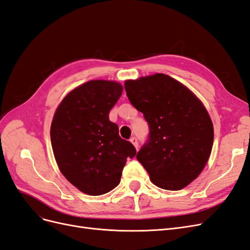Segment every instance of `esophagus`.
I'll return each mask as SVG.
<instances>
[{"label": "esophagus", "mask_w": 250, "mask_h": 250, "mask_svg": "<svg viewBox=\"0 0 250 250\" xmlns=\"http://www.w3.org/2000/svg\"><path fill=\"white\" fill-rule=\"evenodd\" d=\"M130 142L132 143V145L135 147V149L138 150V148H139V142H138V139L133 137V138H131V139H130Z\"/></svg>", "instance_id": "34e87169"}]
</instances>
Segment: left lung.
<instances>
[{"mask_svg": "<svg viewBox=\"0 0 250 250\" xmlns=\"http://www.w3.org/2000/svg\"><path fill=\"white\" fill-rule=\"evenodd\" d=\"M124 86L150 127L138 161L156 187L186 188L200 175L213 148L214 126L206 106L190 88L165 74L126 80Z\"/></svg>", "mask_w": 250, "mask_h": 250, "instance_id": "1", "label": "left lung"}]
</instances>
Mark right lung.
<instances>
[{
	"instance_id": "1",
	"label": "right lung",
	"mask_w": 250,
	"mask_h": 250,
	"mask_svg": "<svg viewBox=\"0 0 250 250\" xmlns=\"http://www.w3.org/2000/svg\"><path fill=\"white\" fill-rule=\"evenodd\" d=\"M122 92L117 81H87L63 98L53 117L50 134L58 168L84 194L98 196L115 188L127 157L137 154L108 118Z\"/></svg>"
}]
</instances>
